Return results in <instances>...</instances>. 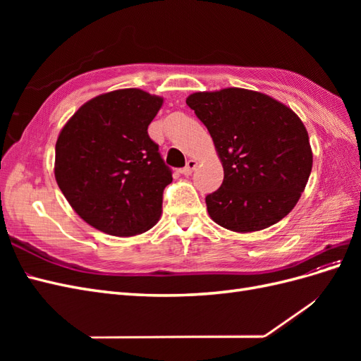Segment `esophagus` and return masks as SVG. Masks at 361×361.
I'll return each instance as SVG.
<instances>
[{
    "instance_id": "esophagus-1",
    "label": "esophagus",
    "mask_w": 361,
    "mask_h": 361,
    "mask_svg": "<svg viewBox=\"0 0 361 361\" xmlns=\"http://www.w3.org/2000/svg\"><path fill=\"white\" fill-rule=\"evenodd\" d=\"M197 159H190L188 162H187V166H185L182 170H180V173L182 174H185V176H190V174L194 171V169L197 167Z\"/></svg>"
}]
</instances>
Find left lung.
<instances>
[{"mask_svg":"<svg viewBox=\"0 0 361 361\" xmlns=\"http://www.w3.org/2000/svg\"><path fill=\"white\" fill-rule=\"evenodd\" d=\"M187 105L209 130L224 169L221 187L206 195L212 220L248 233L285 218L313 164L301 118L274 97L239 87L192 93Z\"/></svg>","mask_w":361,"mask_h":361,"instance_id":"left-lung-1","label":"left lung"}]
</instances>
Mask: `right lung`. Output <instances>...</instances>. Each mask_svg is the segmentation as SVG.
Here are the masks:
<instances>
[{
  "mask_svg": "<svg viewBox=\"0 0 361 361\" xmlns=\"http://www.w3.org/2000/svg\"><path fill=\"white\" fill-rule=\"evenodd\" d=\"M164 99L140 89L93 97L60 130L54 174L82 220L113 236H135L154 227L171 170L147 126Z\"/></svg>",
  "mask_w": 361,
  "mask_h": 361,
  "instance_id": "add662e5",
  "label": "right lung"
}]
</instances>
